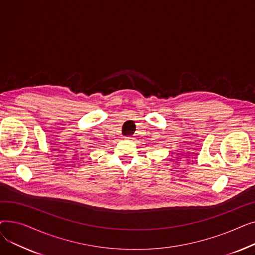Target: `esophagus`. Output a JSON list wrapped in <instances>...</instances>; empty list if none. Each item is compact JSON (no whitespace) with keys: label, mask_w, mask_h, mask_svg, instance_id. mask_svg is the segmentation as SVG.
I'll return each mask as SVG.
<instances>
[{"label":"esophagus","mask_w":255,"mask_h":255,"mask_svg":"<svg viewBox=\"0 0 255 255\" xmlns=\"http://www.w3.org/2000/svg\"><path fill=\"white\" fill-rule=\"evenodd\" d=\"M125 139H126V140H131V139H132V137H130V136H126V137H125Z\"/></svg>","instance_id":"1"}]
</instances>
